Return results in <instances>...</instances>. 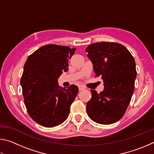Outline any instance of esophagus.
<instances>
[{"label":"esophagus","mask_w":154,"mask_h":154,"mask_svg":"<svg viewBox=\"0 0 154 154\" xmlns=\"http://www.w3.org/2000/svg\"><path fill=\"white\" fill-rule=\"evenodd\" d=\"M79 90L81 91V90H85V88L82 86V85H80V86H79Z\"/></svg>","instance_id":"34e87169"}]
</instances>
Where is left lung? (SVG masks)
I'll use <instances>...</instances> for the list:
<instances>
[{
	"label": "left lung",
	"mask_w": 154,
	"mask_h": 154,
	"mask_svg": "<svg viewBox=\"0 0 154 154\" xmlns=\"http://www.w3.org/2000/svg\"><path fill=\"white\" fill-rule=\"evenodd\" d=\"M85 51L96 77H100L104 82V90L100 94L91 90L87 113L98 124H113L123 117L133 94L135 60L126 48L116 43H93Z\"/></svg>",
	"instance_id": "1"
}]
</instances>
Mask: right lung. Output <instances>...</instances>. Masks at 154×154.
Instances as JSON below:
<instances>
[{
    "label": "right lung",
    "mask_w": 154,
    "mask_h": 154,
    "mask_svg": "<svg viewBox=\"0 0 154 154\" xmlns=\"http://www.w3.org/2000/svg\"><path fill=\"white\" fill-rule=\"evenodd\" d=\"M76 48L44 45L28 57L24 66L21 86L28 113L41 126L51 128L66 120L79 91L75 85L64 88L58 78L69 70V60Z\"/></svg>",
    "instance_id": "1"
}]
</instances>
